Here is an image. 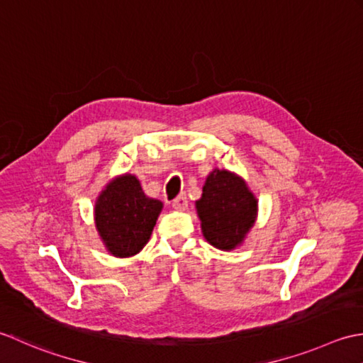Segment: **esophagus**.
I'll list each match as a JSON object with an SVG mask.
<instances>
[{
	"label": "esophagus",
	"instance_id": "obj_1",
	"mask_svg": "<svg viewBox=\"0 0 363 363\" xmlns=\"http://www.w3.org/2000/svg\"><path fill=\"white\" fill-rule=\"evenodd\" d=\"M172 206L177 210V211H184L188 208V199L184 194H180L177 199H174L172 201Z\"/></svg>",
	"mask_w": 363,
	"mask_h": 363
}]
</instances>
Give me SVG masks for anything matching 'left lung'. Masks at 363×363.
Segmentation results:
<instances>
[{
	"label": "left lung",
	"instance_id": "left-lung-1",
	"mask_svg": "<svg viewBox=\"0 0 363 363\" xmlns=\"http://www.w3.org/2000/svg\"><path fill=\"white\" fill-rule=\"evenodd\" d=\"M196 208L205 240L218 249L232 250L254 227L258 201L241 177L214 169L206 177Z\"/></svg>",
	"mask_w": 363,
	"mask_h": 363
}]
</instances>
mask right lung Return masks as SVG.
<instances>
[{
    "mask_svg": "<svg viewBox=\"0 0 363 363\" xmlns=\"http://www.w3.org/2000/svg\"><path fill=\"white\" fill-rule=\"evenodd\" d=\"M162 202L144 194L135 175L125 174L109 182L95 202V227L108 252L133 257L150 240Z\"/></svg>",
    "mask_w": 363,
    "mask_h": 363,
    "instance_id": "add662e5",
    "label": "right lung"
}]
</instances>
